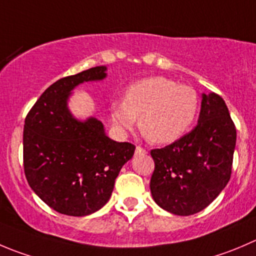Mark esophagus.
Listing matches in <instances>:
<instances>
[{"mask_svg": "<svg viewBox=\"0 0 256 256\" xmlns=\"http://www.w3.org/2000/svg\"><path fill=\"white\" fill-rule=\"evenodd\" d=\"M146 153H147V150H146L144 148L140 147V146L136 147V154H146Z\"/></svg>", "mask_w": 256, "mask_h": 256, "instance_id": "esophagus-1", "label": "esophagus"}]
</instances>
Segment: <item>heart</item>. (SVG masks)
Masks as SVG:
<instances>
[{
	"label": "heart",
	"instance_id": "b5f03b06",
	"mask_svg": "<svg viewBox=\"0 0 256 256\" xmlns=\"http://www.w3.org/2000/svg\"><path fill=\"white\" fill-rule=\"evenodd\" d=\"M196 90L164 76L140 80L126 90V100L112 104V120L119 132L140 128L153 143L167 144L190 130L198 113Z\"/></svg>",
	"mask_w": 256,
	"mask_h": 256
}]
</instances>
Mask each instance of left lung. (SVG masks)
I'll list each match as a JSON object with an SVG mask.
<instances>
[{
	"label": "left lung",
	"mask_w": 256,
	"mask_h": 256,
	"mask_svg": "<svg viewBox=\"0 0 256 256\" xmlns=\"http://www.w3.org/2000/svg\"><path fill=\"white\" fill-rule=\"evenodd\" d=\"M235 144V126L224 99L204 93L194 130L172 144L150 150L154 202L180 216L208 208L230 180Z\"/></svg>",
	"instance_id": "1"
}]
</instances>
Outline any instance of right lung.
<instances>
[{
    "instance_id": "right-lung-1",
    "label": "right lung",
    "mask_w": 256,
    "mask_h": 256,
    "mask_svg": "<svg viewBox=\"0 0 256 256\" xmlns=\"http://www.w3.org/2000/svg\"><path fill=\"white\" fill-rule=\"evenodd\" d=\"M106 78V66H96L58 80L25 119L26 180L46 205L64 215L86 216L100 210L122 167L134 154L132 143L110 140L99 119L79 120L68 106L75 88Z\"/></svg>"
}]
</instances>
